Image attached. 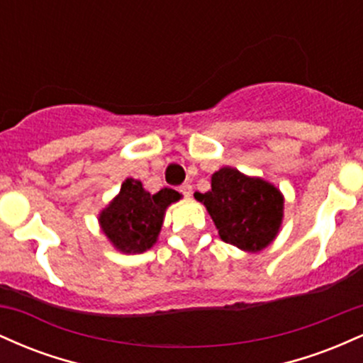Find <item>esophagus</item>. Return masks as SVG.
<instances>
[{"instance_id":"obj_1","label":"esophagus","mask_w":363,"mask_h":363,"mask_svg":"<svg viewBox=\"0 0 363 363\" xmlns=\"http://www.w3.org/2000/svg\"><path fill=\"white\" fill-rule=\"evenodd\" d=\"M179 191H181V193L184 194L186 198H191V194H193V186H191V184H182L181 189H179Z\"/></svg>"}]
</instances>
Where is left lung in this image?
<instances>
[{
    "label": "left lung",
    "mask_w": 363,
    "mask_h": 363,
    "mask_svg": "<svg viewBox=\"0 0 363 363\" xmlns=\"http://www.w3.org/2000/svg\"><path fill=\"white\" fill-rule=\"evenodd\" d=\"M213 220L220 239L245 252H259L277 239L283 222L281 191L262 177L222 167L208 193H194Z\"/></svg>",
    "instance_id": "1"
}]
</instances>
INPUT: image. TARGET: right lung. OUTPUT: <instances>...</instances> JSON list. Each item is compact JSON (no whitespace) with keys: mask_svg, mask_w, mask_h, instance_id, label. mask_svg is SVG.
<instances>
[{"mask_svg":"<svg viewBox=\"0 0 363 363\" xmlns=\"http://www.w3.org/2000/svg\"><path fill=\"white\" fill-rule=\"evenodd\" d=\"M181 198L169 187L152 194L138 179L128 177L119 193L99 213V225L116 251L141 254L157 244L165 211Z\"/></svg>","mask_w":363,"mask_h":363,"instance_id":"right-lung-1","label":"right lung"}]
</instances>
